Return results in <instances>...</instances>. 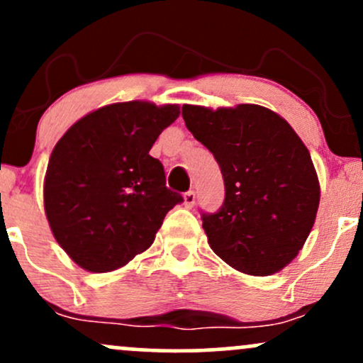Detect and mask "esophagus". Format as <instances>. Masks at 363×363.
<instances>
[{
	"mask_svg": "<svg viewBox=\"0 0 363 363\" xmlns=\"http://www.w3.org/2000/svg\"><path fill=\"white\" fill-rule=\"evenodd\" d=\"M194 203H196V193L194 191H187V193L184 194V206L193 208Z\"/></svg>",
	"mask_w": 363,
	"mask_h": 363,
	"instance_id": "obj_1",
	"label": "esophagus"
}]
</instances>
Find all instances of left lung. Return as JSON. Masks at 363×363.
<instances>
[{
  "mask_svg": "<svg viewBox=\"0 0 363 363\" xmlns=\"http://www.w3.org/2000/svg\"><path fill=\"white\" fill-rule=\"evenodd\" d=\"M186 126L213 153L225 201L203 213L216 256L254 277L285 268L309 237L320 187L309 150L281 116L256 104L182 106Z\"/></svg>",
  "mask_w": 363,
  "mask_h": 363,
  "instance_id": "obj_1",
  "label": "left lung"
}]
</instances>
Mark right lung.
Masks as SVG:
<instances>
[{"instance_id":"add662e5","label":"right lung","mask_w":363,"mask_h":363,"mask_svg":"<svg viewBox=\"0 0 363 363\" xmlns=\"http://www.w3.org/2000/svg\"><path fill=\"white\" fill-rule=\"evenodd\" d=\"M181 114L177 104L118 102L90 112L62 135L44 177L54 239L91 273L123 268L155 240L182 196L167 189L153 143Z\"/></svg>"}]
</instances>
